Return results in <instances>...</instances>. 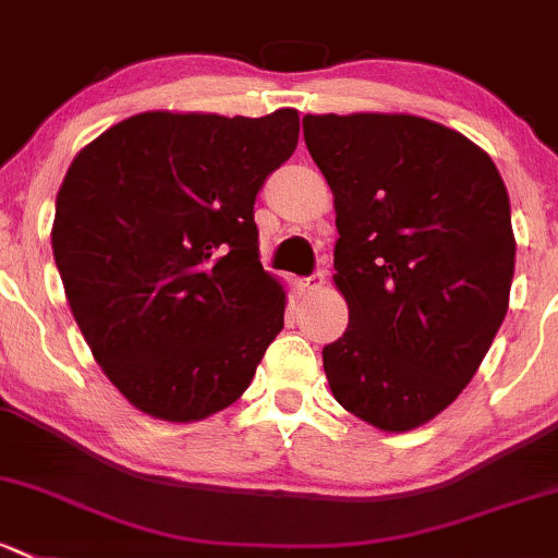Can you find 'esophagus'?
Returning a JSON list of instances; mask_svg holds the SVG:
<instances>
[{"label": "esophagus", "instance_id": "1", "mask_svg": "<svg viewBox=\"0 0 558 558\" xmlns=\"http://www.w3.org/2000/svg\"><path fill=\"white\" fill-rule=\"evenodd\" d=\"M324 283H326V275L318 269V272H313V275H307V278L299 280V289L307 291V294H313V291L324 289Z\"/></svg>", "mask_w": 558, "mask_h": 558}]
</instances>
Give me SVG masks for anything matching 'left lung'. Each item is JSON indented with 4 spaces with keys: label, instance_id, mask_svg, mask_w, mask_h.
<instances>
[{
    "label": "left lung",
    "instance_id": "8db88e82",
    "mask_svg": "<svg viewBox=\"0 0 558 558\" xmlns=\"http://www.w3.org/2000/svg\"><path fill=\"white\" fill-rule=\"evenodd\" d=\"M337 205L350 324L324 348L333 398L379 430L425 425L473 379L508 313L515 240L495 162L412 114H307Z\"/></svg>",
    "mask_w": 558,
    "mask_h": 558
}]
</instances>
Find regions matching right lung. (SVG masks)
<instances>
[{
	"mask_svg": "<svg viewBox=\"0 0 558 558\" xmlns=\"http://www.w3.org/2000/svg\"><path fill=\"white\" fill-rule=\"evenodd\" d=\"M296 141V109L256 120L144 111L74 157L52 256L98 366L141 412H221L283 328L254 203Z\"/></svg>",
	"mask_w": 558,
	"mask_h": 558,
	"instance_id": "obj_1",
	"label": "right lung"
}]
</instances>
